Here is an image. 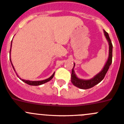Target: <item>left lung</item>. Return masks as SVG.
Returning a JSON list of instances; mask_svg holds the SVG:
<instances>
[{"label":"left lung","instance_id":"obj_1","mask_svg":"<svg viewBox=\"0 0 124 124\" xmlns=\"http://www.w3.org/2000/svg\"><path fill=\"white\" fill-rule=\"evenodd\" d=\"M104 36H106V38L107 39L109 44V56L106 64L104 65V68L101 70V72L96 74L95 77L92 78L89 80H84V79H80L78 78L76 76L75 74L74 71V68L75 64L74 63V67L72 70V73H71V82L73 84V85L76 87L80 88L81 89H88L92 87H94L98 84V83L100 82L104 78V76L107 73L108 71L109 66L112 63V44L111 42V40L110 39L109 37L108 32H106L104 30Z\"/></svg>","mask_w":124,"mask_h":124}]
</instances>
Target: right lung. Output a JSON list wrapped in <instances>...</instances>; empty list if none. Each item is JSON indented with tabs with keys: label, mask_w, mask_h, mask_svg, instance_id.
Listing matches in <instances>:
<instances>
[{
	"label": "right lung",
	"mask_w": 124,
	"mask_h": 124,
	"mask_svg": "<svg viewBox=\"0 0 124 124\" xmlns=\"http://www.w3.org/2000/svg\"><path fill=\"white\" fill-rule=\"evenodd\" d=\"M11 47H12V44H11ZM10 52H11V48H10V62H11V64H12V67H13V70H14V71H15V70L14 67H13V64H12V61H11V59H10ZM16 74L17 76L18 77V74H17V73L16 72ZM54 72L53 74L52 75V76H50L49 78H48V79H45V80H39V81H31V80H24V79H21V78H20L19 77L18 78H20V79H21L22 81H23L24 82L26 83L28 85H34V86H37V85H42L43 84H45V83L47 82L50 81V80H52V78H53V76H54Z\"/></svg>",
	"instance_id": "obj_1"
}]
</instances>
